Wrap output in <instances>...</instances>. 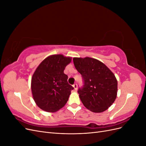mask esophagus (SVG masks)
Segmentation results:
<instances>
[{"instance_id":"34e87169","label":"esophagus","mask_w":146,"mask_h":146,"mask_svg":"<svg viewBox=\"0 0 146 146\" xmlns=\"http://www.w3.org/2000/svg\"><path fill=\"white\" fill-rule=\"evenodd\" d=\"M73 87L74 88V90H77V83H75L73 85Z\"/></svg>"}]
</instances>
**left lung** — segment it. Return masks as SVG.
<instances>
[{"mask_svg": "<svg viewBox=\"0 0 146 146\" xmlns=\"http://www.w3.org/2000/svg\"><path fill=\"white\" fill-rule=\"evenodd\" d=\"M73 61L83 80V86L77 91L82 102L92 112L105 111L116 98L117 82L115 76L96 59L74 58Z\"/></svg>", "mask_w": 146, "mask_h": 146, "instance_id": "1", "label": "left lung"}]
</instances>
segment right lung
Wrapping results in <instances>:
<instances>
[{
    "label": "right lung",
    "instance_id": "add662e5",
    "mask_svg": "<svg viewBox=\"0 0 146 146\" xmlns=\"http://www.w3.org/2000/svg\"><path fill=\"white\" fill-rule=\"evenodd\" d=\"M70 57L54 55L44 60L32 78L31 88L35 103L47 112H55L63 107L74 88L64 73Z\"/></svg>",
    "mask_w": 146,
    "mask_h": 146
}]
</instances>
